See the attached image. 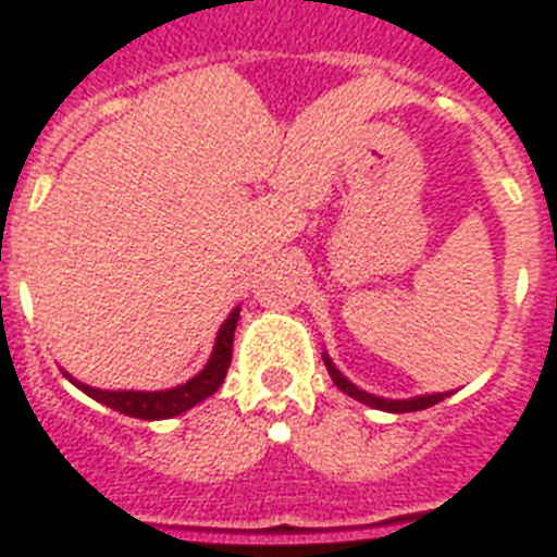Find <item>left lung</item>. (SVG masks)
Returning a JSON list of instances; mask_svg holds the SVG:
<instances>
[{"instance_id":"1","label":"left lung","mask_w":557,"mask_h":557,"mask_svg":"<svg viewBox=\"0 0 557 557\" xmlns=\"http://www.w3.org/2000/svg\"><path fill=\"white\" fill-rule=\"evenodd\" d=\"M323 363H325V369H329V374H332L334 386L341 388V392H346V395L355 397V400H360V404L372 406V409H383V411H395V414H404V411L429 409V406L441 404L443 397H446V395H423V397H411V400H383V397L369 395V392H363V388H357L355 383L346 381V377H343V374L334 369V363L325 355H323Z\"/></svg>"}]
</instances>
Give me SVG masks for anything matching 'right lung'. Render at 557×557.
<instances>
[{
  "label": "right lung",
  "mask_w": 557,
  "mask_h": 557,
  "mask_svg": "<svg viewBox=\"0 0 557 557\" xmlns=\"http://www.w3.org/2000/svg\"><path fill=\"white\" fill-rule=\"evenodd\" d=\"M239 309H234L228 314V320L223 323L220 334H216L214 351H211V360L206 363L197 377H191L188 383L176 388H165V392H102V388H90L85 383L74 381L71 374H65L67 381L79 386L88 397L99 400L102 406H111L120 414H128V418L139 420H165L174 418V414H183L191 406H197L200 400L211 397L216 388L223 386L225 372L232 366V346H234V329H237Z\"/></svg>",
  "instance_id": "add662e5"
}]
</instances>
